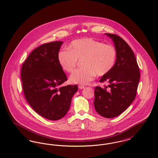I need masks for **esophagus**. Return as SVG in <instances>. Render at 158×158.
<instances>
[{"label":"esophagus","instance_id":"34e87169","mask_svg":"<svg viewBox=\"0 0 158 158\" xmlns=\"http://www.w3.org/2000/svg\"><path fill=\"white\" fill-rule=\"evenodd\" d=\"M78 88H79V89H84L85 87L83 86V85H79L78 86Z\"/></svg>","mask_w":158,"mask_h":158}]
</instances>
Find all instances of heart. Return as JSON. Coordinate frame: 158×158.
Listing matches in <instances>:
<instances>
[{
  "label": "heart",
  "instance_id": "obj_1",
  "mask_svg": "<svg viewBox=\"0 0 158 158\" xmlns=\"http://www.w3.org/2000/svg\"><path fill=\"white\" fill-rule=\"evenodd\" d=\"M69 50H60L57 60L61 68L68 73L74 71L77 60H82L83 68L76 70L70 77L72 82L87 84L95 76L110 73L115 66L117 52L112 45L92 38L77 39L72 41Z\"/></svg>",
  "mask_w": 158,
  "mask_h": 158
}]
</instances>
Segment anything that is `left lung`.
Listing matches in <instances>:
<instances>
[{
    "mask_svg": "<svg viewBox=\"0 0 158 158\" xmlns=\"http://www.w3.org/2000/svg\"><path fill=\"white\" fill-rule=\"evenodd\" d=\"M105 35L112 39L117 58L113 70L99 81L108 85L95 88L94 104L99 115L111 118L123 113L135 100L140 75L135 54L127 43L117 35Z\"/></svg>",
    "mask_w": 158,
    "mask_h": 158,
    "instance_id": "1",
    "label": "left lung"
}]
</instances>
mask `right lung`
<instances>
[{
    "label": "right lung",
    "mask_w": 158,
    "mask_h": 158,
    "mask_svg": "<svg viewBox=\"0 0 158 158\" xmlns=\"http://www.w3.org/2000/svg\"><path fill=\"white\" fill-rule=\"evenodd\" d=\"M62 41L44 44L34 49L23 63L21 80L25 97L32 109L50 120L68 113L77 86L61 85L67 76L58 62Z\"/></svg>",
    "instance_id": "right-lung-1"
}]
</instances>
